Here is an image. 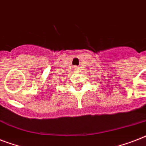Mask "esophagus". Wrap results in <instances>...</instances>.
Listing matches in <instances>:
<instances>
[{
	"instance_id": "1",
	"label": "esophagus",
	"mask_w": 146,
	"mask_h": 146,
	"mask_svg": "<svg viewBox=\"0 0 146 146\" xmlns=\"http://www.w3.org/2000/svg\"><path fill=\"white\" fill-rule=\"evenodd\" d=\"M73 69H74V70H77V69H79V68H78L77 66H75V67H74V68H73Z\"/></svg>"
}]
</instances>
